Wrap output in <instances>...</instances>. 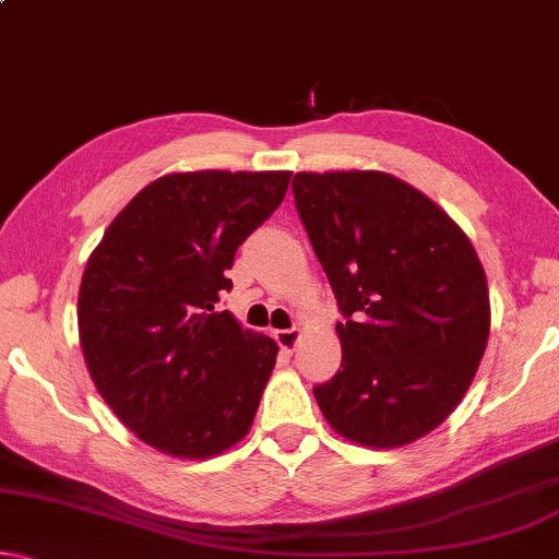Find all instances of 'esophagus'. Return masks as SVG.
<instances>
[{
    "label": "esophagus",
    "instance_id": "34e87169",
    "mask_svg": "<svg viewBox=\"0 0 559 559\" xmlns=\"http://www.w3.org/2000/svg\"><path fill=\"white\" fill-rule=\"evenodd\" d=\"M273 337L281 347L286 349V353H294V347L299 345V340H301V330H299V326H292V330H278L273 334Z\"/></svg>",
    "mask_w": 559,
    "mask_h": 559
}]
</instances>
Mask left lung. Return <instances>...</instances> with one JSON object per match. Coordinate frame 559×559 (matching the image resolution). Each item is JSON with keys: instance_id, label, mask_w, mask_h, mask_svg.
Returning a JSON list of instances; mask_svg holds the SVG:
<instances>
[{"instance_id": "8db88e82", "label": "left lung", "mask_w": 559, "mask_h": 559, "mask_svg": "<svg viewBox=\"0 0 559 559\" xmlns=\"http://www.w3.org/2000/svg\"><path fill=\"white\" fill-rule=\"evenodd\" d=\"M296 212L345 322L340 370L314 385L324 419L366 448L440 427L486 353V273L463 229L381 170L296 174Z\"/></svg>"}]
</instances>
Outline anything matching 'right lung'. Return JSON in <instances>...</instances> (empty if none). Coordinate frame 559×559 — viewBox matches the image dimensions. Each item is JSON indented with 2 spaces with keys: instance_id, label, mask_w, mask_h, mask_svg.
<instances>
[{
  "instance_id": "obj_1",
  "label": "right lung",
  "mask_w": 559,
  "mask_h": 559,
  "mask_svg": "<svg viewBox=\"0 0 559 559\" xmlns=\"http://www.w3.org/2000/svg\"><path fill=\"white\" fill-rule=\"evenodd\" d=\"M292 174H170L117 214L88 258L79 337L96 391L166 455L202 460L248 435L278 345L219 311L235 252Z\"/></svg>"
}]
</instances>
